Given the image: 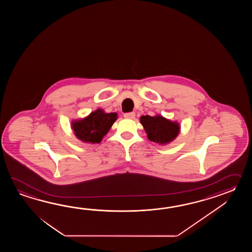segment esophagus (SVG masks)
Segmentation results:
<instances>
[{
    "label": "esophagus",
    "instance_id": "esophagus-1",
    "mask_svg": "<svg viewBox=\"0 0 252 252\" xmlns=\"http://www.w3.org/2000/svg\"><path fill=\"white\" fill-rule=\"evenodd\" d=\"M124 118L126 119H133L135 117V113L133 112H129V113H124Z\"/></svg>",
    "mask_w": 252,
    "mask_h": 252
}]
</instances>
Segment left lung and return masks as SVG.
Wrapping results in <instances>:
<instances>
[{
  "label": "left lung",
  "mask_w": 252,
  "mask_h": 252,
  "mask_svg": "<svg viewBox=\"0 0 252 252\" xmlns=\"http://www.w3.org/2000/svg\"><path fill=\"white\" fill-rule=\"evenodd\" d=\"M140 124L143 125L149 139L159 144L170 142L179 132V125L177 123H173L160 115L155 117L150 115L141 116Z\"/></svg>",
  "instance_id": "obj_1"
}]
</instances>
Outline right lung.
<instances>
[{
  "mask_svg": "<svg viewBox=\"0 0 252 252\" xmlns=\"http://www.w3.org/2000/svg\"><path fill=\"white\" fill-rule=\"evenodd\" d=\"M117 119L116 113L96 110L84 120L72 124L75 136L85 142L99 143Z\"/></svg>",
  "mask_w": 252,
  "mask_h": 252,
  "instance_id": "obj_1",
  "label": "right lung"
}]
</instances>
